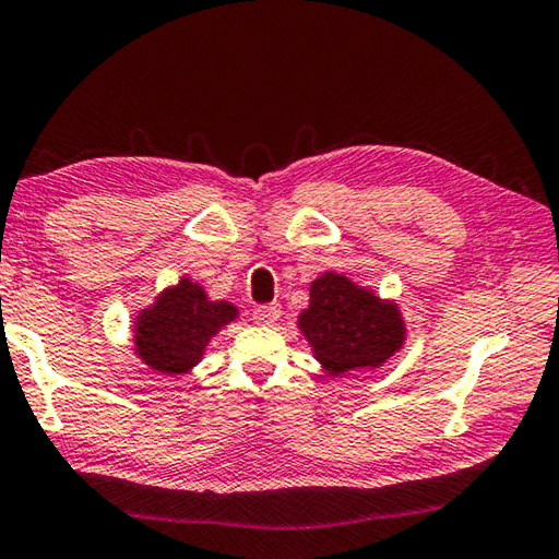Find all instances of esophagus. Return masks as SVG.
I'll return each instance as SVG.
<instances>
[{
	"label": "esophagus",
	"instance_id": "1",
	"mask_svg": "<svg viewBox=\"0 0 559 559\" xmlns=\"http://www.w3.org/2000/svg\"><path fill=\"white\" fill-rule=\"evenodd\" d=\"M282 313V306L280 304H267V306H258L253 309V318L255 323H263V325H272L280 318Z\"/></svg>",
	"mask_w": 559,
	"mask_h": 559
}]
</instances>
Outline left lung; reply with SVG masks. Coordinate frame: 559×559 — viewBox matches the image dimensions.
<instances>
[{
  "mask_svg": "<svg viewBox=\"0 0 559 559\" xmlns=\"http://www.w3.org/2000/svg\"><path fill=\"white\" fill-rule=\"evenodd\" d=\"M299 328L330 376L381 367L405 340L395 304L335 272H325L311 284V304L299 316Z\"/></svg>",
  "mask_w": 559,
  "mask_h": 559,
  "instance_id": "obj_1",
  "label": "left lung"
}]
</instances>
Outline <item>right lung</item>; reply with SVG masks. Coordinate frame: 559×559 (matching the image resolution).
Returning a JSON list of instances; mask_svg holds the SVG:
<instances>
[{
    "label": "right lung",
    "instance_id": "1",
    "mask_svg": "<svg viewBox=\"0 0 559 559\" xmlns=\"http://www.w3.org/2000/svg\"><path fill=\"white\" fill-rule=\"evenodd\" d=\"M236 313L234 304L210 301L200 284L183 277L136 316V357L156 373H186L202 359L210 340L231 323Z\"/></svg>",
    "mask_w": 559,
    "mask_h": 559
}]
</instances>
